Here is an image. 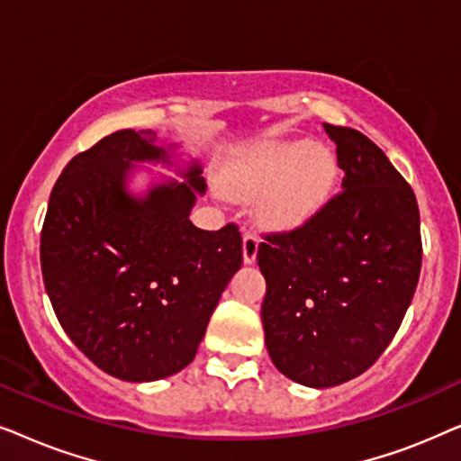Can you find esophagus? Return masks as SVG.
Segmentation results:
<instances>
[{
	"instance_id": "34e87169",
	"label": "esophagus",
	"mask_w": 461,
	"mask_h": 461,
	"mask_svg": "<svg viewBox=\"0 0 461 461\" xmlns=\"http://www.w3.org/2000/svg\"><path fill=\"white\" fill-rule=\"evenodd\" d=\"M258 245H260V237L254 235V232H245V235H243V260H245V264H251L256 260Z\"/></svg>"
}]
</instances>
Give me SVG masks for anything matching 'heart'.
Returning <instances> with one entry per match:
<instances>
[{"instance_id":"heart-1","label":"heart","mask_w":461,"mask_h":461,"mask_svg":"<svg viewBox=\"0 0 461 461\" xmlns=\"http://www.w3.org/2000/svg\"><path fill=\"white\" fill-rule=\"evenodd\" d=\"M336 180V159L321 144L283 142L251 155L232 169L230 186L256 194V213L270 226H292L312 216Z\"/></svg>"}]
</instances>
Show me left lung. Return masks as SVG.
<instances>
[{"label": "left lung", "mask_w": 461, "mask_h": 461, "mask_svg": "<svg viewBox=\"0 0 461 461\" xmlns=\"http://www.w3.org/2000/svg\"><path fill=\"white\" fill-rule=\"evenodd\" d=\"M336 142L342 191L258 245L268 355L289 380L338 386L367 371L399 331L421 268L418 201L384 150L352 128Z\"/></svg>", "instance_id": "8db88e82"}]
</instances>
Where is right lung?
<instances>
[{"label":"right lung","instance_id":"obj_1","mask_svg":"<svg viewBox=\"0 0 461 461\" xmlns=\"http://www.w3.org/2000/svg\"><path fill=\"white\" fill-rule=\"evenodd\" d=\"M150 130H119L75 155L56 180L41 229V275L62 330L90 361L125 382H155L194 358L243 264L237 224L188 220L201 167L144 199L125 191L131 161H167Z\"/></svg>","mask_w":461,"mask_h":461}]
</instances>
